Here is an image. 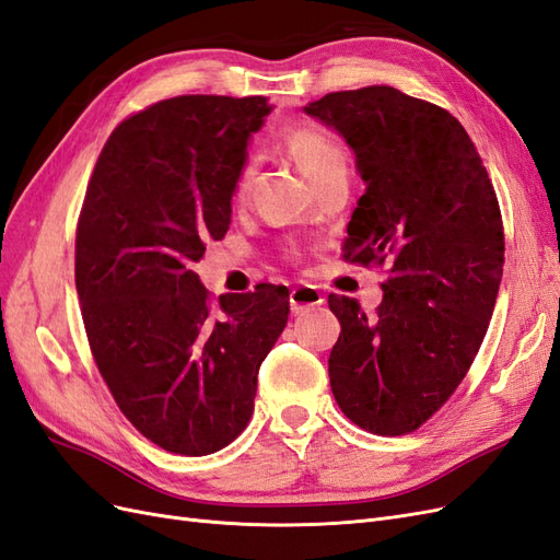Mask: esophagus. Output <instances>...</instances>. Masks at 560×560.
<instances>
[{"mask_svg": "<svg viewBox=\"0 0 560 560\" xmlns=\"http://www.w3.org/2000/svg\"><path fill=\"white\" fill-rule=\"evenodd\" d=\"M322 303H325V296H322L311 284L296 287V290L290 292L292 313H306V311H313L315 306H322Z\"/></svg>", "mask_w": 560, "mask_h": 560, "instance_id": "esophagus-1", "label": "esophagus"}]
</instances>
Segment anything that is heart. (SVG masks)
I'll return each mask as SVG.
<instances>
[{
  "label": "heart",
  "instance_id": "1",
  "mask_svg": "<svg viewBox=\"0 0 560 560\" xmlns=\"http://www.w3.org/2000/svg\"><path fill=\"white\" fill-rule=\"evenodd\" d=\"M284 147L290 149V154L301 165V171L306 173L315 184L325 177L348 171V154L343 144L338 142L329 130L322 128H292L284 135ZM254 182V163L245 161L238 173H235L233 186H231V202L235 208L245 206L252 194ZM296 249H290V257H296Z\"/></svg>",
  "mask_w": 560,
  "mask_h": 560
}]
</instances>
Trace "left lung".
<instances>
[{
  "label": "left lung",
  "mask_w": 560,
  "mask_h": 560,
  "mask_svg": "<svg viewBox=\"0 0 560 560\" xmlns=\"http://www.w3.org/2000/svg\"><path fill=\"white\" fill-rule=\"evenodd\" d=\"M306 112L343 135L366 182L343 259L387 273L374 315L329 294L341 322L331 393L362 430L411 434L463 383L495 308L504 226L493 182L453 114L393 86L327 93Z\"/></svg>",
  "instance_id": "1"
}]
</instances>
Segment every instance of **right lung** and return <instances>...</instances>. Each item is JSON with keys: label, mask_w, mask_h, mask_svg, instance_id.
Wrapping results in <instances>:
<instances>
[{"label": "right lung", "mask_w": 560, "mask_h": 560, "mask_svg": "<svg viewBox=\"0 0 560 560\" xmlns=\"http://www.w3.org/2000/svg\"><path fill=\"white\" fill-rule=\"evenodd\" d=\"M268 97L179 95L114 128L77 222L74 280L100 376L149 442L229 446L252 418L259 366L290 292L212 299L191 268L231 224V186Z\"/></svg>", "instance_id": "right-lung-1"}]
</instances>
